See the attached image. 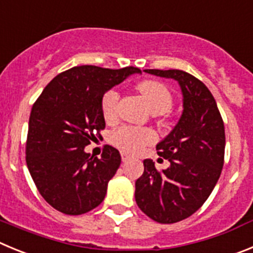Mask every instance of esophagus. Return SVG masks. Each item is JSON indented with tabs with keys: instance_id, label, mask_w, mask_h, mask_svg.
<instances>
[{
	"instance_id": "34e87169",
	"label": "esophagus",
	"mask_w": 253,
	"mask_h": 253,
	"mask_svg": "<svg viewBox=\"0 0 253 253\" xmlns=\"http://www.w3.org/2000/svg\"><path fill=\"white\" fill-rule=\"evenodd\" d=\"M121 159H122V161H124V163H126V161L131 160L132 156H129V155L126 154V152H121Z\"/></svg>"
}]
</instances>
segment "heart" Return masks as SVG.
I'll return each instance as SVG.
<instances>
[{
    "label": "heart",
    "instance_id": "b5f03b06",
    "mask_svg": "<svg viewBox=\"0 0 253 253\" xmlns=\"http://www.w3.org/2000/svg\"><path fill=\"white\" fill-rule=\"evenodd\" d=\"M137 90L146 103L152 115H164L169 112L172 106V95L169 88L161 82L146 79L137 84ZM120 94L117 90L111 89L104 93L102 98V113L107 121H115L118 113ZM113 145L126 152H138L147 143L155 141L154 132L146 128L121 127L111 136Z\"/></svg>",
    "mask_w": 253,
    "mask_h": 253
}]
</instances>
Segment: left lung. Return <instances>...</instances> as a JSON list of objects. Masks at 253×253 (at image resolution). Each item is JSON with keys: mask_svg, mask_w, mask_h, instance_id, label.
Returning a JSON list of instances; mask_svg holds the SVG:
<instances>
[{"mask_svg": "<svg viewBox=\"0 0 253 253\" xmlns=\"http://www.w3.org/2000/svg\"><path fill=\"white\" fill-rule=\"evenodd\" d=\"M179 83L183 113L169 135L156 145L159 156L169 160L165 170L143 160L136 180L138 208L159 223H176L203 206L214 189L224 164V124L211 90L189 73L177 69H145Z\"/></svg>", "mask_w": 253, "mask_h": 253, "instance_id": "1", "label": "left lung"}]
</instances>
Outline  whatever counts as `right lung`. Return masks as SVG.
Returning <instances> with one entry per match:
<instances>
[{
    "label": "right lung",
    "instance_id": "obj_1",
    "mask_svg": "<svg viewBox=\"0 0 253 253\" xmlns=\"http://www.w3.org/2000/svg\"><path fill=\"white\" fill-rule=\"evenodd\" d=\"M133 73L141 70L74 67L58 74L34 103L26 164L39 193L56 211L79 215L103 202L121 155L106 145L97 158L84 147L106 127L101 107L104 93Z\"/></svg>",
    "mask_w": 253,
    "mask_h": 253
}]
</instances>
